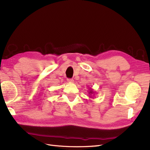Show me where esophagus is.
Masks as SVG:
<instances>
[{
    "mask_svg": "<svg viewBox=\"0 0 150 150\" xmlns=\"http://www.w3.org/2000/svg\"><path fill=\"white\" fill-rule=\"evenodd\" d=\"M67 81L68 83H74V80L72 79H67Z\"/></svg>",
    "mask_w": 150,
    "mask_h": 150,
    "instance_id": "34e87169",
    "label": "esophagus"
}]
</instances>
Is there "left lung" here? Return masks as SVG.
<instances>
[{
    "mask_svg": "<svg viewBox=\"0 0 150 150\" xmlns=\"http://www.w3.org/2000/svg\"><path fill=\"white\" fill-rule=\"evenodd\" d=\"M88 93H89V98H92V95H94V94H95V91H94L91 88H89V91H88Z\"/></svg>",
    "mask_w": 150,
    "mask_h": 150,
    "instance_id": "8db88e82",
    "label": "left lung"
}]
</instances>
